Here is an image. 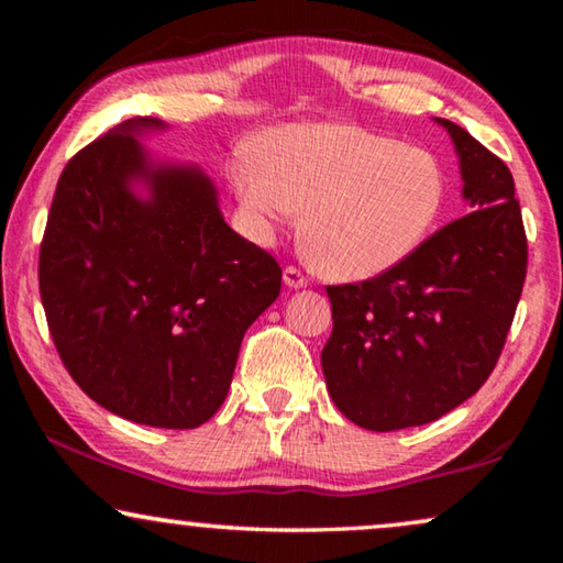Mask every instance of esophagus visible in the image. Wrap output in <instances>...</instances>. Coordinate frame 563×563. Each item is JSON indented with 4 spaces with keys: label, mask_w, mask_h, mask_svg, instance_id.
I'll return each instance as SVG.
<instances>
[{
    "label": "esophagus",
    "mask_w": 563,
    "mask_h": 563,
    "mask_svg": "<svg viewBox=\"0 0 563 563\" xmlns=\"http://www.w3.org/2000/svg\"><path fill=\"white\" fill-rule=\"evenodd\" d=\"M283 283L288 285L292 290H300V288H308V278L298 271V268H285L283 271Z\"/></svg>",
    "instance_id": "esophagus-1"
}]
</instances>
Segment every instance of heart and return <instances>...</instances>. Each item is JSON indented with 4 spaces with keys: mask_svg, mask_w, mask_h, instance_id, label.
Instances as JSON below:
<instances>
[{
    "mask_svg": "<svg viewBox=\"0 0 563 563\" xmlns=\"http://www.w3.org/2000/svg\"><path fill=\"white\" fill-rule=\"evenodd\" d=\"M235 161L231 186L255 241L302 213L305 253L340 280L385 275L427 241L446 198L432 154L350 123H290Z\"/></svg>",
    "mask_w": 563,
    "mask_h": 563,
    "instance_id": "obj_1",
    "label": "heart"
}]
</instances>
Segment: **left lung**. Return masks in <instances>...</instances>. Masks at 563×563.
Masks as SVG:
<instances>
[{"label":"left lung","instance_id":"8db88e82","mask_svg":"<svg viewBox=\"0 0 563 563\" xmlns=\"http://www.w3.org/2000/svg\"><path fill=\"white\" fill-rule=\"evenodd\" d=\"M434 123L450 133L472 213L389 273L328 288V393L350 422L373 432L434 422L487 383L527 278L511 170L462 126Z\"/></svg>","mask_w":563,"mask_h":563}]
</instances>
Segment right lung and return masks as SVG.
<instances>
[{
    "label": "right lung",
    "mask_w": 563,
    "mask_h": 563,
    "mask_svg": "<svg viewBox=\"0 0 563 563\" xmlns=\"http://www.w3.org/2000/svg\"><path fill=\"white\" fill-rule=\"evenodd\" d=\"M166 129L129 119L66 164L40 290L59 357L93 402L194 430L223 405L245 330L280 295L283 271L225 223L201 168L144 146Z\"/></svg>",
    "instance_id": "1"
}]
</instances>
